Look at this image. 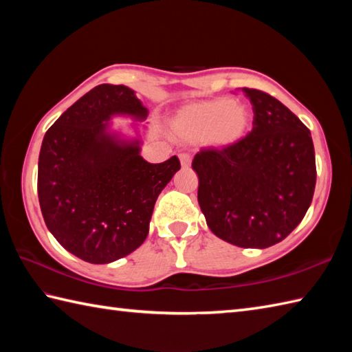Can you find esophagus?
<instances>
[{
  "instance_id": "34e87169",
  "label": "esophagus",
  "mask_w": 352,
  "mask_h": 352,
  "mask_svg": "<svg viewBox=\"0 0 352 352\" xmlns=\"http://www.w3.org/2000/svg\"><path fill=\"white\" fill-rule=\"evenodd\" d=\"M180 162H182V166L183 168H189L190 166V162H192V157L188 153H182L180 154Z\"/></svg>"
}]
</instances>
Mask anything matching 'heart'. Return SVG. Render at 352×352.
<instances>
[{"label":"heart","instance_id":"heart-1","mask_svg":"<svg viewBox=\"0 0 352 352\" xmlns=\"http://www.w3.org/2000/svg\"><path fill=\"white\" fill-rule=\"evenodd\" d=\"M250 121L248 107L228 98H218L180 110L172 121V133L182 140L207 139L216 148H228L245 138Z\"/></svg>","mask_w":352,"mask_h":352}]
</instances>
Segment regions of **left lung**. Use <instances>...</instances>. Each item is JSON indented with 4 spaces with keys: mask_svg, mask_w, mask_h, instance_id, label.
I'll list each match as a JSON object with an SVG mask.
<instances>
[{
    "mask_svg": "<svg viewBox=\"0 0 352 352\" xmlns=\"http://www.w3.org/2000/svg\"><path fill=\"white\" fill-rule=\"evenodd\" d=\"M252 130L233 146L203 148L192 162L207 226L241 248L286 239L307 213L316 184L315 148L300 118L266 92L242 87Z\"/></svg>",
    "mask_w": 352,
    "mask_h": 352,
    "instance_id": "1",
    "label": "left lung"
}]
</instances>
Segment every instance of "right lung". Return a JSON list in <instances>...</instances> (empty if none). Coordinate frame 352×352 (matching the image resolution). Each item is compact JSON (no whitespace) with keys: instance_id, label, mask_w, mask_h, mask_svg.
<instances>
[{"instance_id":"obj_1","label":"right lung","mask_w":352,"mask_h":352,"mask_svg":"<svg viewBox=\"0 0 352 352\" xmlns=\"http://www.w3.org/2000/svg\"><path fill=\"white\" fill-rule=\"evenodd\" d=\"M115 115L144 121L148 109L130 87L100 85L45 133L37 170L43 221L65 250L94 265L111 263L144 243L157 197L180 160L148 163L140 140L109 131Z\"/></svg>"}]
</instances>
